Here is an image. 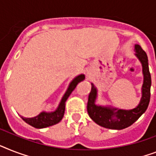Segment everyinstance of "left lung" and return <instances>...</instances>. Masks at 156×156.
Listing matches in <instances>:
<instances>
[{
    "label": "left lung",
    "instance_id": "8db88e82",
    "mask_svg": "<svg viewBox=\"0 0 156 156\" xmlns=\"http://www.w3.org/2000/svg\"><path fill=\"white\" fill-rule=\"evenodd\" d=\"M135 55L141 62L143 68L144 82L142 86V97L140 103L135 108L123 110L111 106H102L96 104L98 98V90L91 83V91L87 102V112L94 122L105 128L113 130H122L133 124L147 109L151 97V78L148 66V58L147 54L141 46L135 45Z\"/></svg>",
    "mask_w": 156,
    "mask_h": 156
}]
</instances>
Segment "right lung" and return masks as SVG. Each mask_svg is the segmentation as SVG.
<instances>
[{"label": "right lung", "instance_id": "1", "mask_svg": "<svg viewBox=\"0 0 156 156\" xmlns=\"http://www.w3.org/2000/svg\"><path fill=\"white\" fill-rule=\"evenodd\" d=\"M84 79L85 75L83 74H81L79 75L76 76L75 78L70 82L66 93L64 94V95L62 96V98L58 104V107L54 111H51V112L42 111L37 116H35L34 118H24L22 116H21V118L26 123L34 126L35 128H45V127L58 123L62 119L63 116H64L66 102L67 98H69L72 91L75 89L77 85Z\"/></svg>", "mask_w": 156, "mask_h": 156}]
</instances>
